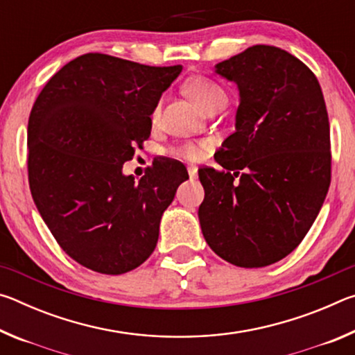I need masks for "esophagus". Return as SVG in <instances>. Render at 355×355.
<instances>
[{
	"mask_svg": "<svg viewBox=\"0 0 355 355\" xmlns=\"http://www.w3.org/2000/svg\"><path fill=\"white\" fill-rule=\"evenodd\" d=\"M188 173H189V178H191V180H196V178H197V167L189 166V167H188Z\"/></svg>",
	"mask_w": 355,
	"mask_h": 355,
	"instance_id": "esophagus-1",
	"label": "esophagus"
}]
</instances>
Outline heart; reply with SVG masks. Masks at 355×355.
<instances>
[{
    "label": "heart",
    "instance_id": "1",
    "mask_svg": "<svg viewBox=\"0 0 355 355\" xmlns=\"http://www.w3.org/2000/svg\"><path fill=\"white\" fill-rule=\"evenodd\" d=\"M186 92H188L189 97L196 101L197 105L202 106L203 110L208 111L211 110L213 106L225 103L227 95L218 83L205 76H197L192 78L188 83H186ZM159 114V106H156L153 111V117ZM208 148L207 142H188L180 146L178 148L173 150V155L180 156V158L189 159V161H199L202 159L203 153Z\"/></svg>",
    "mask_w": 355,
    "mask_h": 355
}]
</instances>
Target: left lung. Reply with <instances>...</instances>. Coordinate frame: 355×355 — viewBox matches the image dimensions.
Masks as SVG:
<instances>
[{"label":"left lung","mask_w":355,"mask_h":355,"mask_svg":"<svg viewBox=\"0 0 355 355\" xmlns=\"http://www.w3.org/2000/svg\"><path fill=\"white\" fill-rule=\"evenodd\" d=\"M236 83L235 133L199 169V220L214 254L239 268H263L297 248L330 184V128L316 76L271 45L249 46L216 64Z\"/></svg>","instance_id":"left-lung-1"}]
</instances>
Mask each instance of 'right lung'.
Listing matches in <instances>:
<instances>
[{
    "instance_id": "1",
    "label": "right lung",
    "mask_w": 355,
    "mask_h": 355,
    "mask_svg": "<svg viewBox=\"0 0 355 355\" xmlns=\"http://www.w3.org/2000/svg\"><path fill=\"white\" fill-rule=\"evenodd\" d=\"M182 69L87 53L53 75L34 101L29 188L51 235L84 268L119 275L156 248L161 216L188 171L163 158L136 182L122 167L148 139L150 116Z\"/></svg>"
}]
</instances>
